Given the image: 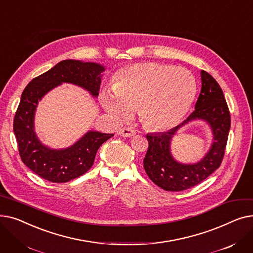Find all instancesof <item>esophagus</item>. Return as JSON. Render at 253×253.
Masks as SVG:
<instances>
[{"instance_id":"obj_1","label":"esophagus","mask_w":253,"mask_h":253,"mask_svg":"<svg viewBox=\"0 0 253 253\" xmlns=\"http://www.w3.org/2000/svg\"><path fill=\"white\" fill-rule=\"evenodd\" d=\"M135 130H133L130 127L127 128H122V129H119L117 131V134L120 136H123V137H131V136H134L135 135Z\"/></svg>"}]
</instances>
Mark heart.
Wrapping results in <instances>:
<instances>
[{
	"mask_svg": "<svg viewBox=\"0 0 253 253\" xmlns=\"http://www.w3.org/2000/svg\"><path fill=\"white\" fill-rule=\"evenodd\" d=\"M112 89H104L100 95L106 113L119 120L127 117L130 109H137L144 127L167 130L176 126L190 111L197 83L185 69L143 62L120 70Z\"/></svg>",
	"mask_w": 253,
	"mask_h": 253,
	"instance_id": "heart-1",
	"label": "heart"
}]
</instances>
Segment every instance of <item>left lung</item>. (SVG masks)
<instances>
[{"label": "left lung", "instance_id": "left-lung-1", "mask_svg": "<svg viewBox=\"0 0 253 253\" xmlns=\"http://www.w3.org/2000/svg\"><path fill=\"white\" fill-rule=\"evenodd\" d=\"M202 88L195 111L187 120L167 132L149 133V150L143 159V167L150 179L169 192H180L195 187L220 166L231 128V117L223 92L215 79L201 71ZM201 119L211 127L214 140L211 149L197 164L176 162L170 154V141L184 125Z\"/></svg>", "mask_w": 253, "mask_h": 253}]
</instances>
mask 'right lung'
I'll list each match as a JSON object with an SVG mask.
<instances>
[{"instance_id": "right-lung-1", "label": "right lung", "mask_w": 253, "mask_h": 253, "mask_svg": "<svg viewBox=\"0 0 253 253\" xmlns=\"http://www.w3.org/2000/svg\"><path fill=\"white\" fill-rule=\"evenodd\" d=\"M105 68L95 62L66 59L29 83L21 94L13 131L22 162L40 177L52 182H68L91 168L100 145L114 134L89 130L71 147L51 149L35 132V115L39 101L62 83L74 84L97 97L101 74Z\"/></svg>"}]
</instances>
